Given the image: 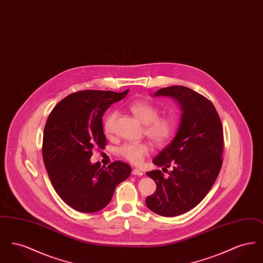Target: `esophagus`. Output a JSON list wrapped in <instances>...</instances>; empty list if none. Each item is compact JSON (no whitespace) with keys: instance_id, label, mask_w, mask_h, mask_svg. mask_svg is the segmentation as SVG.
<instances>
[{"instance_id":"34e87169","label":"esophagus","mask_w":263,"mask_h":263,"mask_svg":"<svg viewBox=\"0 0 263 263\" xmlns=\"http://www.w3.org/2000/svg\"><path fill=\"white\" fill-rule=\"evenodd\" d=\"M132 175L142 176V175H143V172H142V171H140L139 168H134V170L132 171Z\"/></svg>"}]
</instances>
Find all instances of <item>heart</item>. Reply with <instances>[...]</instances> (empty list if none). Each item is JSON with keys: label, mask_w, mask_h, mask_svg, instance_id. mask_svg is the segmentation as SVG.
<instances>
[{"label": "heart", "mask_w": 263, "mask_h": 263, "mask_svg": "<svg viewBox=\"0 0 263 263\" xmlns=\"http://www.w3.org/2000/svg\"><path fill=\"white\" fill-rule=\"evenodd\" d=\"M128 108L145 125L146 136L150 138L156 145L162 146L173 137L176 126L175 118L171 115H160V108L153 102L145 100H135L129 104ZM116 116V111H110L105 116L103 131L106 135L112 133ZM118 153L130 163H140L150 153V146L145 142L126 143L118 149Z\"/></svg>", "instance_id": "b5f03b06"}]
</instances>
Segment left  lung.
<instances>
[{
	"instance_id": "8db88e82",
	"label": "left lung",
	"mask_w": 263,
	"mask_h": 263,
	"mask_svg": "<svg viewBox=\"0 0 263 263\" xmlns=\"http://www.w3.org/2000/svg\"><path fill=\"white\" fill-rule=\"evenodd\" d=\"M154 97L175 99L182 113L175 138L153 160L163 171L173 170L167 177L160 170L146 174L157 184L146 204L158 215L175 217L194 208L212 187L223 163V126L212 102L191 88H161Z\"/></svg>"
}]
</instances>
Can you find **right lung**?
I'll list each match as a JSON object with an SVG mask.
<instances>
[{
  "mask_svg": "<svg viewBox=\"0 0 263 263\" xmlns=\"http://www.w3.org/2000/svg\"><path fill=\"white\" fill-rule=\"evenodd\" d=\"M123 92L81 90L52 109L43 132L42 157L52 185L65 203L79 212H98L112 198L115 187L131 175L128 163L107 167L90 163L93 149H104L102 116Z\"/></svg>",
  "mask_w": 263,
  "mask_h": 263,
  "instance_id": "1",
  "label": "right lung"
}]
</instances>
